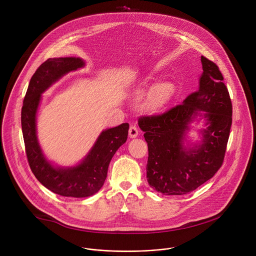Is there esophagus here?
<instances>
[{"instance_id":"esophagus-1","label":"esophagus","mask_w":256,"mask_h":256,"mask_svg":"<svg viewBox=\"0 0 256 256\" xmlns=\"http://www.w3.org/2000/svg\"><path fill=\"white\" fill-rule=\"evenodd\" d=\"M138 128L135 125H131L129 128V137L130 138H136L138 136Z\"/></svg>"}]
</instances>
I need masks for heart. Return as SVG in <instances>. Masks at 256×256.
I'll list each match as a JSON object with an SVG mask.
<instances>
[{"instance_id":"b5f03b06","label":"heart","mask_w":256,"mask_h":256,"mask_svg":"<svg viewBox=\"0 0 256 256\" xmlns=\"http://www.w3.org/2000/svg\"><path fill=\"white\" fill-rule=\"evenodd\" d=\"M174 92L176 86L172 82H160L148 90L142 102V108L148 112H156L170 102Z\"/></svg>"}]
</instances>
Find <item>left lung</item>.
<instances>
[{"instance_id":"8db88e82","label":"left lung","mask_w":256,"mask_h":256,"mask_svg":"<svg viewBox=\"0 0 256 256\" xmlns=\"http://www.w3.org/2000/svg\"><path fill=\"white\" fill-rule=\"evenodd\" d=\"M199 88L182 104L160 115L142 116L138 123L148 143L146 180L164 195L187 194L212 178L222 164L232 126V106L219 67L201 56ZM197 116L208 121L199 146L182 144L188 124Z\"/></svg>"}]
</instances>
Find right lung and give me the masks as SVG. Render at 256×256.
Masks as SVG:
<instances>
[{"mask_svg": "<svg viewBox=\"0 0 256 256\" xmlns=\"http://www.w3.org/2000/svg\"><path fill=\"white\" fill-rule=\"evenodd\" d=\"M84 67L80 58H49L30 78L22 108V129L26 152L38 182L52 192L66 197L82 198L96 194L108 176L110 160L128 136L129 124L102 131L88 156L76 166L57 168L44 156L36 136V113L41 94L61 76Z\"/></svg>", "mask_w": 256, "mask_h": 256, "instance_id": "1", "label": "right lung"}]
</instances>
